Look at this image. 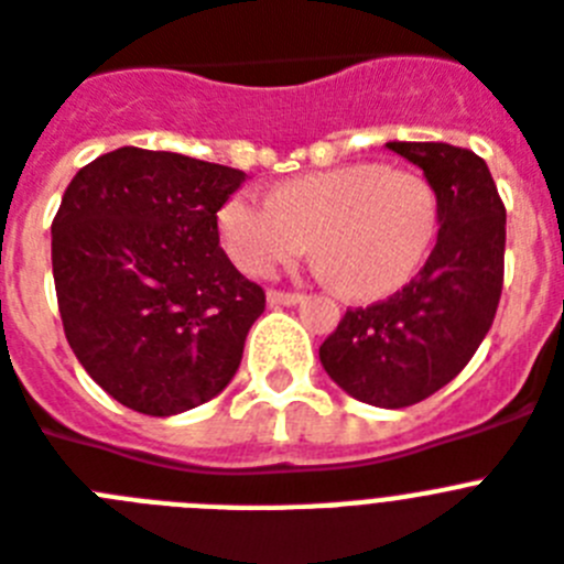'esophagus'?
<instances>
[{
	"instance_id": "obj_1",
	"label": "esophagus",
	"mask_w": 564,
	"mask_h": 564,
	"mask_svg": "<svg viewBox=\"0 0 564 564\" xmlns=\"http://www.w3.org/2000/svg\"><path fill=\"white\" fill-rule=\"evenodd\" d=\"M267 301L272 306H295L304 301V295L301 292H281V290H269L267 292Z\"/></svg>"
}]
</instances>
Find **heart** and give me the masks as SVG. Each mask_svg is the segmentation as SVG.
Segmentation results:
<instances>
[{
	"label": "heart",
	"instance_id": "b5f03b06",
	"mask_svg": "<svg viewBox=\"0 0 564 564\" xmlns=\"http://www.w3.org/2000/svg\"><path fill=\"white\" fill-rule=\"evenodd\" d=\"M438 200L424 174L347 163L292 177L272 192L231 194L217 215L226 252L269 278L310 249L344 295L367 301L404 286L427 258Z\"/></svg>",
	"mask_w": 564,
	"mask_h": 564
}]
</instances>
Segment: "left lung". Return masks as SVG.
<instances>
[{
  "label": "left lung",
  "instance_id": "obj_1",
  "mask_svg": "<svg viewBox=\"0 0 564 564\" xmlns=\"http://www.w3.org/2000/svg\"><path fill=\"white\" fill-rule=\"evenodd\" d=\"M419 165L438 200V238L404 290L355 306L321 344V364L364 404L401 410L465 370L499 310L505 203L485 160L447 143H387Z\"/></svg>",
  "mask_w": 564,
  "mask_h": 564
}]
</instances>
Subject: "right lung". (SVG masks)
<instances>
[{"label": "right lung", "mask_w": 564, "mask_h": 564, "mask_svg": "<svg viewBox=\"0 0 564 564\" xmlns=\"http://www.w3.org/2000/svg\"><path fill=\"white\" fill-rule=\"evenodd\" d=\"M243 172L174 151H108L51 224L65 338L102 390L177 415L229 384L267 295L220 249L217 212Z\"/></svg>", "instance_id": "1"}]
</instances>
